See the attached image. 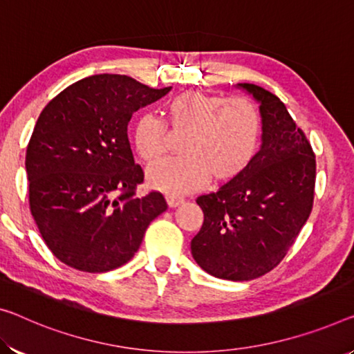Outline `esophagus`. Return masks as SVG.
<instances>
[{"instance_id": "34e87169", "label": "esophagus", "mask_w": 354, "mask_h": 354, "mask_svg": "<svg viewBox=\"0 0 354 354\" xmlns=\"http://www.w3.org/2000/svg\"><path fill=\"white\" fill-rule=\"evenodd\" d=\"M166 201H167V205H169V207H177V205H180L183 203V198H182V196L169 194L166 198Z\"/></svg>"}]
</instances>
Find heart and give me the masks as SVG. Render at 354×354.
<instances>
[{
	"mask_svg": "<svg viewBox=\"0 0 354 354\" xmlns=\"http://www.w3.org/2000/svg\"><path fill=\"white\" fill-rule=\"evenodd\" d=\"M172 133L187 131L182 156L166 160L149 171L153 188L166 193H187L201 188L210 176L215 182H230L245 172L258 155L263 139V117L247 97L187 91L166 104ZM134 147L140 158L153 165L167 150V127L153 113L136 122Z\"/></svg>",
	"mask_w": 354,
	"mask_h": 354,
	"instance_id": "heart-1",
	"label": "heart"
}]
</instances>
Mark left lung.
<instances>
[{
  "label": "left lung",
  "mask_w": 354,
  "mask_h": 354,
  "mask_svg": "<svg viewBox=\"0 0 354 354\" xmlns=\"http://www.w3.org/2000/svg\"><path fill=\"white\" fill-rule=\"evenodd\" d=\"M259 102L263 145L245 172L196 203L204 214L192 254L207 274L247 281L281 263L313 207L317 161L275 95L239 84Z\"/></svg>",
  "instance_id": "1"
}]
</instances>
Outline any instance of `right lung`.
<instances>
[{
    "mask_svg": "<svg viewBox=\"0 0 354 354\" xmlns=\"http://www.w3.org/2000/svg\"><path fill=\"white\" fill-rule=\"evenodd\" d=\"M169 90L97 74L42 109L26 147L30 210L48 250L69 268H120L167 209L160 192L136 194L144 171L134 162L128 123Z\"/></svg>",
    "mask_w": 354,
    "mask_h": 354,
    "instance_id": "1",
    "label": "right lung"
}]
</instances>
